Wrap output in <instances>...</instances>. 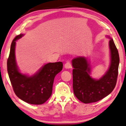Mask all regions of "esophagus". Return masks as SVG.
I'll return each mask as SVG.
<instances>
[{"instance_id":"esophagus-1","label":"esophagus","mask_w":126,"mask_h":126,"mask_svg":"<svg viewBox=\"0 0 126 126\" xmlns=\"http://www.w3.org/2000/svg\"><path fill=\"white\" fill-rule=\"evenodd\" d=\"M65 68L66 69H70L72 68V64L70 62H67L65 64Z\"/></svg>"}]
</instances>
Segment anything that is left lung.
I'll return each mask as SVG.
<instances>
[{"mask_svg": "<svg viewBox=\"0 0 126 126\" xmlns=\"http://www.w3.org/2000/svg\"><path fill=\"white\" fill-rule=\"evenodd\" d=\"M109 46L111 63L109 69L99 80L90 76L91 66L85 57H79L72 60L73 92L82 103L87 104L100 100L115 88L118 75L119 56L112 38H110Z\"/></svg>", "mask_w": 126, "mask_h": 126, "instance_id": "left-lung-1", "label": "left lung"}]
</instances>
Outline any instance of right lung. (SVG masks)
I'll use <instances>...</instances> for the list:
<instances>
[{
  "label": "right lung",
  "mask_w": 126,
  "mask_h": 126,
  "mask_svg": "<svg viewBox=\"0 0 126 126\" xmlns=\"http://www.w3.org/2000/svg\"><path fill=\"white\" fill-rule=\"evenodd\" d=\"M22 36L19 34L12 41L7 63L8 76L15 94L20 99L32 104H44L51 95L54 77L63 69V63H46L32 76L20 73L15 61V48L16 41Z\"/></svg>",
  "instance_id": "obj_1"
}]
</instances>
